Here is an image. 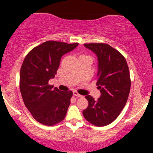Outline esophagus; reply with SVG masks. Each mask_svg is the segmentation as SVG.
Masks as SVG:
<instances>
[{"label":"esophagus","mask_w":153,"mask_h":153,"mask_svg":"<svg viewBox=\"0 0 153 153\" xmlns=\"http://www.w3.org/2000/svg\"><path fill=\"white\" fill-rule=\"evenodd\" d=\"M73 96H77V97H78V98H80V97H82V96L81 95H80L78 94V93H77L76 91H73Z\"/></svg>","instance_id":"34e87169"}]
</instances>
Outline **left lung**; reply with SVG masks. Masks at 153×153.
<instances>
[{
  "label": "left lung",
  "instance_id": "8db88e82",
  "mask_svg": "<svg viewBox=\"0 0 153 153\" xmlns=\"http://www.w3.org/2000/svg\"><path fill=\"white\" fill-rule=\"evenodd\" d=\"M97 57L98 88L101 96L97 101L85 96L88 106L83 110L85 119L98 127L113 122L118 117L128 99L131 81L127 61L119 51L102 43L84 44Z\"/></svg>",
  "mask_w": 153,
  "mask_h": 153
}]
</instances>
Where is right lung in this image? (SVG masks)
Here are the masks:
<instances>
[{
    "label": "right lung",
    "mask_w": 153,
    "mask_h": 153,
    "mask_svg": "<svg viewBox=\"0 0 153 153\" xmlns=\"http://www.w3.org/2000/svg\"><path fill=\"white\" fill-rule=\"evenodd\" d=\"M78 45L45 42L30 51L23 62L20 71L23 101L33 117L44 125H54L65 117L73 92L52 89L48 83L57 73L62 55Z\"/></svg>",
    "instance_id": "1"
}]
</instances>
